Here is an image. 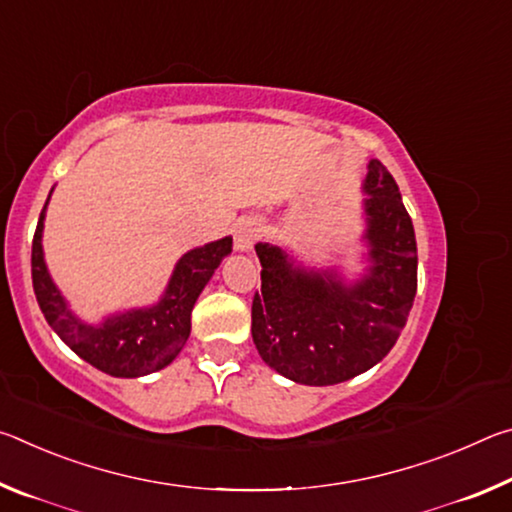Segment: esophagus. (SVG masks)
<instances>
[{
	"label": "esophagus",
	"instance_id": "34e87169",
	"mask_svg": "<svg viewBox=\"0 0 512 512\" xmlns=\"http://www.w3.org/2000/svg\"><path fill=\"white\" fill-rule=\"evenodd\" d=\"M259 230H262V228H259L257 221H253V219L241 221L237 225V230H235V248L241 250V253H244V250L253 248V244H255L257 237H259Z\"/></svg>",
	"mask_w": 512,
	"mask_h": 512
}]
</instances>
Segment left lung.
Returning <instances> with one entry per match:
<instances>
[{
    "label": "left lung",
    "mask_w": 512,
    "mask_h": 512,
    "mask_svg": "<svg viewBox=\"0 0 512 512\" xmlns=\"http://www.w3.org/2000/svg\"><path fill=\"white\" fill-rule=\"evenodd\" d=\"M368 262L359 280L336 268L293 264L287 250L257 244L262 293L253 298V341L268 366L296 384L332 386L386 357L418 289V246L400 189L379 160L363 180Z\"/></svg>",
    "instance_id": "obj_1"
}]
</instances>
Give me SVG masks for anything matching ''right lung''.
Instances as JSON below:
<instances>
[{
  "label": "right lung",
  "mask_w": 512,
  "mask_h": 512,
  "mask_svg": "<svg viewBox=\"0 0 512 512\" xmlns=\"http://www.w3.org/2000/svg\"><path fill=\"white\" fill-rule=\"evenodd\" d=\"M47 203L33 235L31 277L38 305L51 329L83 361L112 377H142L169 366L189 339L192 309L198 296L223 257L232 253V239L223 237L180 257L167 289L155 305L119 311L99 325H88L67 307V300L47 271L42 253Z\"/></svg>",
  "instance_id": "add662e5"
}]
</instances>
